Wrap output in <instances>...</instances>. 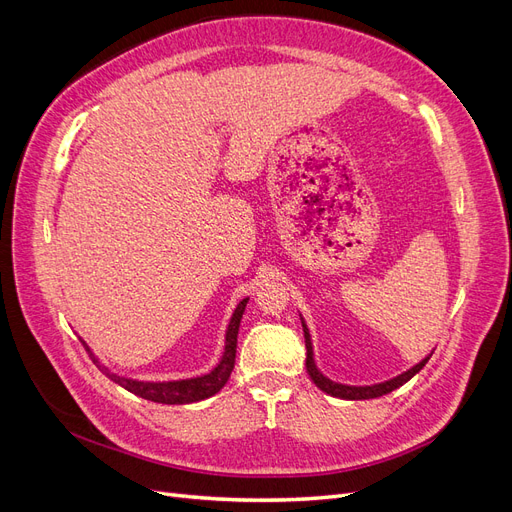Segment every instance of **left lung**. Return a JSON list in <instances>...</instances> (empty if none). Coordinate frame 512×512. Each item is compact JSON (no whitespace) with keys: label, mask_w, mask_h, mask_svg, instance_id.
Returning <instances> with one entry per match:
<instances>
[{"label":"left lung","mask_w":512,"mask_h":512,"mask_svg":"<svg viewBox=\"0 0 512 512\" xmlns=\"http://www.w3.org/2000/svg\"><path fill=\"white\" fill-rule=\"evenodd\" d=\"M301 324H303V335H305V348H307V359H305V367H307V374L309 378L314 380V384L318 386L320 391H324L331 397H339V399H376V397H382L386 393H391L395 389H399V386H404L410 378H414L418 371H421L425 367V363L429 361L427 354L425 359L421 363H416L414 367H410L408 371H404V374H399L391 380H384V382H378V384H365V386H352V384H342V382H335L331 378H327L322 374V371L316 367V361H314V346H312V335H309V329L305 320L301 318Z\"/></svg>","instance_id":"1"}]
</instances>
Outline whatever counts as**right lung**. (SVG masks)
I'll use <instances>...</instances> for the list:
<instances>
[{
  "label": "right lung",
  "instance_id": "right-lung-1",
  "mask_svg": "<svg viewBox=\"0 0 512 512\" xmlns=\"http://www.w3.org/2000/svg\"><path fill=\"white\" fill-rule=\"evenodd\" d=\"M247 301H250V297L241 299L239 305L235 307V312H232V316H230V322H228V327H226V344H224V352H222L220 363L215 365L209 371V374L196 376V378L149 382V380H134V378L119 376V374H115V371H111L106 365L100 363L98 356L91 352V348L83 342V339H81V342L87 348L91 359H94V363L98 365V369H102L108 378H111L115 384L123 386V389H126V391H130V393H134L138 397H143V399L156 401V404H168V406L194 404V401H200V399H207V397L215 395L228 382V378L232 374V367H235L237 335H239V324H241V318H243Z\"/></svg>",
  "mask_w": 512,
  "mask_h": 512
}]
</instances>
